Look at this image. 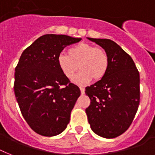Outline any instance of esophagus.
I'll use <instances>...</instances> for the list:
<instances>
[{"mask_svg": "<svg viewBox=\"0 0 155 155\" xmlns=\"http://www.w3.org/2000/svg\"><path fill=\"white\" fill-rule=\"evenodd\" d=\"M80 91H81L82 95H84V93H85V89H84V87H80Z\"/></svg>", "mask_w": 155, "mask_h": 155, "instance_id": "34e87169", "label": "esophagus"}]
</instances>
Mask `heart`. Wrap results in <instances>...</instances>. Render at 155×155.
<instances>
[{"label": "heart", "mask_w": 155, "mask_h": 155, "mask_svg": "<svg viewBox=\"0 0 155 155\" xmlns=\"http://www.w3.org/2000/svg\"><path fill=\"white\" fill-rule=\"evenodd\" d=\"M109 56L104 48L81 43L68 50V55L60 54L58 64L64 76L71 80L80 68L81 71L75 82L84 84L93 80L97 81L105 76L109 68Z\"/></svg>", "instance_id": "obj_1"}]
</instances>
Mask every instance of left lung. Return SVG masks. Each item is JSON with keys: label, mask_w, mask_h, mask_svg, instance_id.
Masks as SVG:
<instances>
[{"label": "left lung", "mask_w": 155, "mask_h": 155, "mask_svg": "<svg viewBox=\"0 0 155 155\" xmlns=\"http://www.w3.org/2000/svg\"><path fill=\"white\" fill-rule=\"evenodd\" d=\"M109 56V68L103 79L85 88L91 104L86 114L91 128L99 136L113 139L127 130L140 102V78L132 58L108 39L88 38Z\"/></svg>", "instance_id": "8db88e82"}]
</instances>
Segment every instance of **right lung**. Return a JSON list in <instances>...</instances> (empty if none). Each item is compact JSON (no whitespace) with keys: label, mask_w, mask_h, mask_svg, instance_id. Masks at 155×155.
Listing matches in <instances>:
<instances>
[{"label":"right lung","mask_w":155,"mask_h":155,"mask_svg":"<svg viewBox=\"0 0 155 155\" xmlns=\"http://www.w3.org/2000/svg\"><path fill=\"white\" fill-rule=\"evenodd\" d=\"M81 38L46 34L22 52L15 68L14 93L21 112L32 130L55 136L66 129L80 95L79 87L62 73L58 57Z\"/></svg>","instance_id":"obj_1"}]
</instances>
